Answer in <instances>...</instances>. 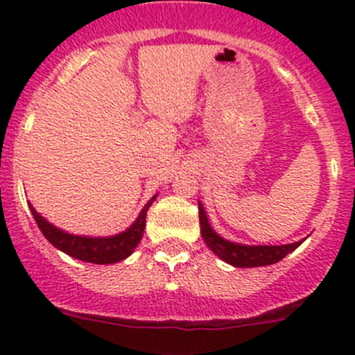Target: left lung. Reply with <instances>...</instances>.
Wrapping results in <instances>:
<instances>
[{"label":"left lung","mask_w":355,"mask_h":355,"mask_svg":"<svg viewBox=\"0 0 355 355\" xmlns=\"http://www.w3.org/2000/svg\"><path fill=\"white\" fill-rule=\"evenodd\" d=\"M198 217H200V233H202L203 241L207 247L220 259V261L227 262V264L234 266V268H261V266H271L282 261L288 254H292L295 248L302 245L298 240L293 243L286 245H245L236 243V241L226 240L216 233L209 223L205 209H203L202 202L198 200Z\"/></svg>","instance_id":"left-lung-1"}]
</instances>
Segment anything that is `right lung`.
<instances>
[{
    "label": "right lung",
    "mask_w": 355,
    "mask_h": 355,
    "mask_svg": "<svg viewBox=\"0 0 355 355\" xmlns=\"http://www.w3.org/2000/svg\"><path fill=\"white\" fill-rule=\"evenodd\" d=\"M155 200L157 195H153L148 200V203L143 207L135 223L128 230L121 231L117 234H112V236H84V234L69 233V231L60 230L55 224H51L50 220L44 219L31 203L29 209L33 212L34 219H36L37 226H40L41 233L44 234V238L55 248H58L63 254L70 255V257L77 259V261L105 266L124 261V259H128L135 252V248L141 241L143 233H145L146 212H148V209Z\"/></svg>",
    "instance_id": "right-lung-1"
}]
</instances>
